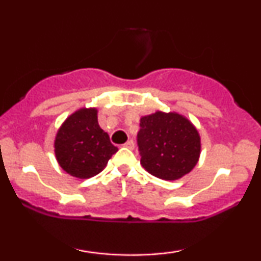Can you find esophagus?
<instances>
[{
	"mask_svg": "<svg viewBox=\"0 0 261 261\" xmlns=\"http://www.w3.org/2000/svg\"><path fill=\"white\" fill-rule=\"evenodd\" d=\"M125 147L126 148H130V149H134L135 148V142L133 140H128L127 142H125Z\"/></svg>",
	"mask_w": 261,
	"mask_h": 261,
	"instance_id": "obj_1",
	"label": "esophagus"
}]
</instances>
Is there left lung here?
Returning a JSON list of instances; mask_svg holds the SVG:
<instances>
[{
  "label": "left lung",
  "mask_w": 261,
  "mask_h": 261,
  "mask_svg": "<svg viewBox=\"0 0 261 261\" xmlns=\"http://www.w3.org/2000/svg\"><path fill=\"white\" fill-rule=\"evenodd\" d=\"M140 126L141 164L149 174L178 180L194 169L201 153V137L187 116L157 110L141 116Z\"/></svg>",
  "instance_id": "8db88e82"
}]
</instances>
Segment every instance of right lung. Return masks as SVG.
<instances>
[{
  "label": "right lung",
  "mask_w": 261,
  "mask_h": 261,
  "mask_svg": "<svg viewBox=\"0 0 261 261\" xmlns=\"http://www.w3.org/2000/svg\"><path fill=\"white\" fill-rule=\"evenodd\" d=\"M54 148L59 166L79 179L99 174L118 151L98 124L97 108H81L67 116L56 133Z\"/></svg>",
  "instance_id": "right-lung-1"
}]
</instances>
